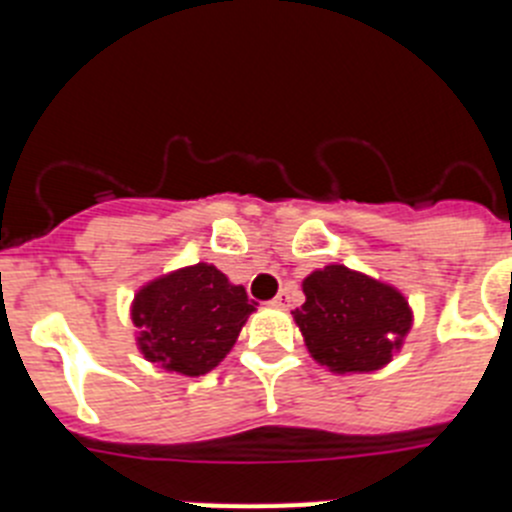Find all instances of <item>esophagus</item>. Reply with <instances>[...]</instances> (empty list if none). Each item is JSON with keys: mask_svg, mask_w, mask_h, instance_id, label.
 <instances>
[{"mask_svg": "<svg viewBox=\"0 0 512 512\" xmlns=\"http://www.w3.org/2000/svg\"><path fill=\"white\" fill-rule=\"evenodd\" d=\"M274 305H277V307H289V305H292V287L279 289V295L274 297Z\"/></svg>", "mask_w": 512, "mask_h": 512, "instance_id": "esophagus-1", "label": "esophagus"}]
</instances>
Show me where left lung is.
I'll return each instance as SVG.
<instances>
[{
	"label": "left lung",
	"instance_id": "8db88e82",
	"mask_svg": "<svg viewBox=\"0 0 512 512\" xmlns=\"http://www.w3.org/2000/svg\"><path fill=\"white\" fill-rule=\"evenodd\" d=\"M302 292L305 305L292 312L295 323L312 359L336 374L382 369L413 323L408 300L395 287L341 264L312 271Z\"/></svg>",
	"mask_w": 512,
	"mask_h": 512
}]
</instances>
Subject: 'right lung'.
<instances>
[{"label": "right lung", "instance_id": "add662e5", "mask_svg": "<svg viewBox=\"0 0 512 512\" xmlns=\"http://www.w3.org/2000/svg\"><path fill=\"white\" fill-rule=\"evenodd\" d=\"M253 310L241 284L212 264H194L138 289L130 315L148 361L200 377L225 359Z\"/></svg>", "mask_w": 512, "mask_h": 512}]
</instances>
